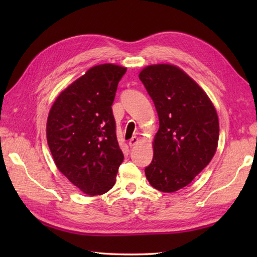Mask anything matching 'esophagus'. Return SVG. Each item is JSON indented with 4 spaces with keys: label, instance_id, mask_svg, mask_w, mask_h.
Listing matches in <instances>:
<instances>
[{
    "label": "esophagus",
    "instance_id": "obj_1",
    "mask_svg": "<svg viewBox=\"0 0 257 257\" xmlns=\"http://www.w3.org/2000/svg\"><path fill=\"white\" fill-rule=\"evenodd\" d=\"M138 143H139V138L136 137V136H135V137H133L132 139L129 140V147H130V148H133V147H135L136 145H138Z\"/></svg>",
    "mask_w": 257,
    "mask_h": 257
}]
</instances>
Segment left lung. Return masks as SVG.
<instances>
[{
	"instance_id": "1",
	"label": "left lung",
	"mask_w": 257,
	"mask_h": 257,
	"mask_svg": "<svg viewBox=\"0 0 257 257\" xmlns=\"http://www.w3.org/2000/svg\"><path fill=\"white\" fill-rule=\"evenodd\" d=\"M139 79L159 117L154 159L145 169L146 177L161 192H176L212 160L219 141V118L203 89L174 65H150L141 70Z\"/></svg>"
}]
</instances>
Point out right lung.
I'll use <instances>...</instances> for the list:
<instances>
[{
    "label": "right lung",
    "mask_w": 257,
    "mask_h": 257,
    "mask_svg": "<svg viewBox=\"0 0 257 257\" xmlns=\"http://www.w3.org/2000/svg\"><path fill=\"white\" fill-rule=\"evenodd\" d=\"M125 72L113 64L91 67L59 94L48 114L47 144L55 165L88 195L110 190L123 161L111 105Z\"/></svg>",
    "instance_id": "obj_1"
}]
</instances>
